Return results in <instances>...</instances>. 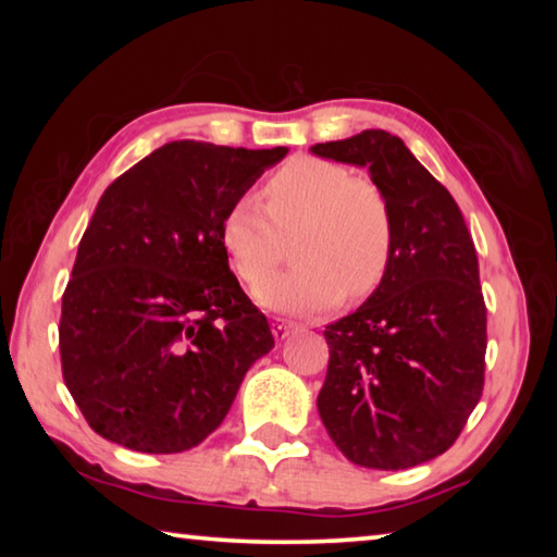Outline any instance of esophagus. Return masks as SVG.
Listing matches in <instances>:
<instances>
[{"mask_svg": "<svg viewBox=\"0 0 557 557\" xmlns=\"http://www.w3.org/2000/svg\"><path fill=\"white\" fill-rule=\"evenodd\" d=\"M292 332H295V326L287 324L285 319H275V322H272V336H275L277 342H285Z\"/></svg>", "mask_w": 557, "mask_h": 557, "instance_id": "34e87169", "label": "esophagus"}]
</instances>
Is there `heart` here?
<instances>
[{"instance_id":"b5f03b06","label":"heart","mask_w":557,"mask_h":557,"mask_svg":"<svg viewBox=\"0 0 557 557\" xmlns=\"http://www.w3.org/2000/svg\"><path fill=\"white\" fill-rule=\"evenodd\" d=\"M299 265L256 289L272 312L319 314L346 297L373 295L393 260V211L385 194L351 169L322 159H292L265 186V209L243 196L221 221L233 270L258 285L287 256Z\"/></svg>"}]
</instances>
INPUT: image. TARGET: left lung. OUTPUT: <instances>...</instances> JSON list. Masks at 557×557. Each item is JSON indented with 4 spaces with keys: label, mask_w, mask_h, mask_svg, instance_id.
Segmentation results:
<instances>
[{
    "label": "left lung",
    "mask_w": 557,
    "mask_h": 557,
    "mask_svg": "<svg viewBox=\"0 0 557 557\" xmlns=\"http://www.w3.org/2000/svg\"><path fill=\"white\" fill-rule=\"evenodd\" d=\"M312 154L366 166L393 211V260L373 295L326 326L317 408L358 467L410 469L447 451L484 391L486 305L451 194L400 137L363 129Z\"/></svg>",
    "instance_id": "1"
}]
</instances>
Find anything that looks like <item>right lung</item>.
<instances>
[{
    "mask_svg": "<svg viewBox=\"0 0 557 557\" xmlns=\"http://www.w3.org/2000/svg\"><path fill=\"white\" fill-rule=\"evenodd\" d=\"M285 154L182 139L100 196L59 326L65 388L100 437L147 455L196 447L275 346L228 268L221 221Z\"/></svg>",
    "mask_w": 557,
    "mask_h": 557,
    "instance_id": "right-lung-1",
    "label": "right lung"
}]
</instances>
